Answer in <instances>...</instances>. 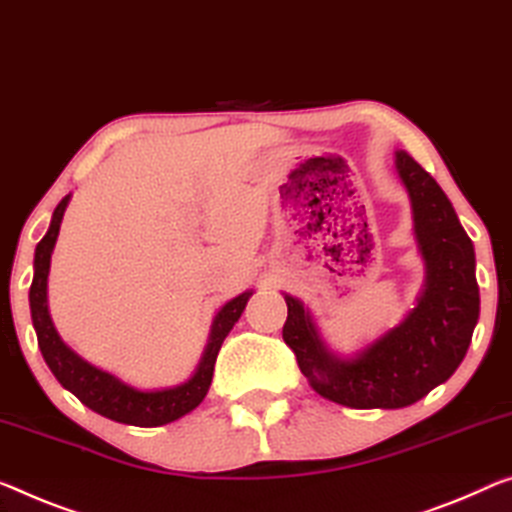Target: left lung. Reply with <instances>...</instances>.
Here are the masks:
<instances>
[{
	"label": "left lung",
	"instance_id": "obj_1",
	"mask_svg": "<svg viewBox=\"0 0 512 512\" xmlns=\"http://www.w3.org/2000/svg\"><path fill=\"white\" fill-rule=\"evenodd\" d=\"M398 176L410 192L414 231L428 279L416 309L357 359L329 355L309 313L286 295L283 341L320 396L355 410H396L446 382L465 359L481 297L469 235L442 187L412 155L396 153Z\"/></svg>",
	"mask_w": 512,
	"mask_h": 512
}]
</instances>
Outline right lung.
I'll use <instances>...</instances> for the list:
<instances>
[{"instance_id":"add662e5","label":"right lung","mask_w":512,"mask_h":512,"mask_svg":"<svg viewBox=\"0 0 512 512\" xmlns=\"http://www.w3.org/2000/svg\"><path fill=\"white\" fill-rule=\"evenodd\" d=\"M70 194L61 199V203L54 208L50 231L45 238L38 242L36 258H34V281L29 288V306H31V320H34V329L38 336V348L43 352L45 364L50 366L54 377L61 382V387L75 393L89 410L98 412L107 419L128 423V426L139 428H155L171 423L192 412L196 405L206 398L208 387L212 382V373H215V361L222 348L226 334L231 332L235 322L245 311L247 300L251 293H242L222 306L217 313L215 325H212L210 343L203 355L199 371L194 373L192 380L174 389L162 391H139L132 389L128 384L116 380L100 368L86 364L84 359L75 355L68 345L61 341L57 329H54L50 313H47V272H50V254L54 242H57L61 217L68 206Z\"/></svg>"}]
</instances>
